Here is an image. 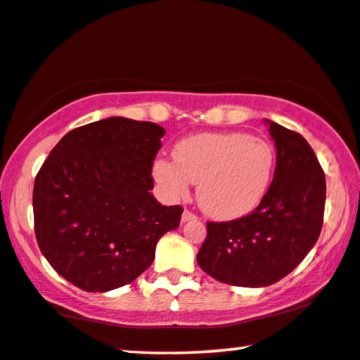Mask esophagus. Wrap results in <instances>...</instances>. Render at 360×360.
<instances>
[{"instance_id": "1", "label": "esophagus", "mask_w": 360, "mask_h": 360, "mask_svg": "<svg viewBox=\"0 0 360 360\" xmlns=\"http://www.w3.org/2000/svg\"><path fill=\"white\" fill-rule=\"evenodd\" d=\"M195 219H198V217H195L193 212H189V210H184L183 217H181V222L186 224V222H189V220H195Z\"/></svg>"}]
</instances>
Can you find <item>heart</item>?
Wrapping results in <instances>:
<instances>
[{
  "mask_svg": "<svg viewBox=\"0 0 360 360\" xmlns=\"http://www.w3.org/2000/svg\"><path fill=\"white\" fill-rule=\"evenodd\" d=\"M176 165L156 160L153 176L174 199L198 184V202L215 219H237L262 202L270 189L276 155L271 143L243 131L198 133L174 146Z\"/></svg>",
  "mask_w": 360,
  "mask_h": 360,
  "instance_id": "b5f03b06",
  "label": "heart"
}]
</instances>
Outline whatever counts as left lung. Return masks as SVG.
Wrapping results in <instances>:
<instances>
[{
    "label": "left lung",
    "mask_w": 360,
    "mask_h": 360,
    "mask_svg": "<svg viewBox=\"0 0 360 360\" xmlns=\"http://www.w3.org/2000/svg\"><path fill=\"white\" fill-rule=\"evenodd\" d=\"M276 148V167L260 205L232 222L207 224L198 263L233 286H270L303 262L323 227L326 179L300 133L265 120Z\"/></svg>",
    "instance_id": "1"
}]
</instances>
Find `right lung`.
I'll return each instance as SVG.
<instances>
[{"mask_svg":"<svg viewBox=\"0 0 360 360\" xmlns=\"http://www.w3.org/2000/svg\"><path fill=\"white\" fill-rule=\"evenodd\" d=\"M165 128L110 117L67 133L37 172V245L51 266L90 293L136 280L156 243L179 227L181 205H161L151 167Z\"/></svg>","mask_w":360,"mask_h":360,"instance_id":"add662e5","label":"right lung"}]
</instances>
